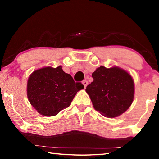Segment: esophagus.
<instances>
[{
    "label": "esophagus",
    "instance_id": "esophagus-1",
    "mask_svg": "<svg viewBox=\"0 0 159 159\" xmlns=\"http://www.w3.org/2000/svg\"><path fill=\"white\" fill-rule=\"evenodd\" d=\"M82 83H83V85H84V87H85V88H86V86H87V85H88V80H84Z\"/></svg>",
    "mask_w": 159,
    "mask_h": 159
}]
</instances>
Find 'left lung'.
<instances>
[{"label": "left lung", "mask_w": 159, "mask_h": 159, "mask_svg": "<svg viewBox=\"0 0 159 159\" xmlns=\"http://www.w3.org/2000/svg\"><path fill=\"white\" fill-rule=\"evenodd\" d=\"M93 81L86 87L94 108L107 118L124 113L133 103L134 84L130 74L118 66H101L92 74Z\"/></svg>", "instance_id": "8db88e82"}]
</instances>
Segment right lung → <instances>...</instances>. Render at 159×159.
I'll use <instances>...</instances> for the list:
<instances>
[{
    "label": "right lung",
    "mask_w": 159,
    "mask_h": 159,
    "mask_svg": "<svg viewBox=\"0 0 159 159\" xmlns=\"http://www.w3.org/2000/svg\"><path fill=\"white\" fill-rule=\"evenodd\" d=\"M84 88L81 83L64 72L61 66L37 69L29 77L27 97L38 113L53 116L70 106L78 91Z\"/></svg>",
    "instance_id": "1"
}]
</instances>
